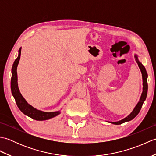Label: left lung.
I'll return each instance as SVG.
<instances>
[{"instance_id": "obj_1", "label": "left lung", "mask_w": 156, "mask_h": 156, "mask_svg": "<svg viewBox=\"0 0 156 156\" xmlns=\"http://www.w3.org/2000/svg\"><path fill=\"white\" fill-rule=\"evenodd\" d=\"M134 57L135 58V61H136V62L137 63L138 66L140 69L141 74H142V79H143V92H142L141 93L140 101H139L137 104L133 108V110L132 111V112L127 116V117H126L125 118L122 119V120H120L119 121H116V122L108 121V122H111V123L115 124V125H121L122 123H123V122L131 121L132 119H133L138 115L139 112H140L142 105H143L144 101H145V99H146L147 94V89H148V86H147V73L146 72V69H145V67L143 66V64H142L141 62L139 60L138 55L137 54H135Z\"/></svg>"}]
</instances>
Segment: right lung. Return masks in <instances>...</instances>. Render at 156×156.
I'll list each match as a JSON object with an SVG mask.
<instances>
[{"label": "right lung", "mask_w": 156, "mask_h": 156, "mask_svg": "<svg viewBox=\"0 0 156 156\" xmlns=\"http://www.w3.org/2000/svg\"><path fill=\"white\" fill-rule=\"evenodd\" d=\"M21 48L19 49V55L18 57L15 60L12 64V67L11 69L12 77L11 81V88L12 94L14 97L16 101V105L19 107L23 114L28 116V117L32 118L33 119L37 121H44L48 120V119H51L61 113L60 111H54V112H44L38 109L34 108L33 106L29 105L28 102L26 101L24 97H23L21 92L19 91L18 87V82H17V66L19 62L20 58H21Z\"/></svg>", "instance_id": "obj_1"}]
</instances>
